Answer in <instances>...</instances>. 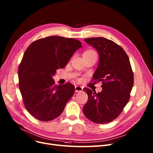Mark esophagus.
Instances as JSON below:
<instances>
[{
	"mask_svg": "<svg viewBox=\"0 0 153 153\" xmlns=\"http://www.w3.org/2000/svg\"><path fill=\"white\" fill-rule=\"evenodd\" d=\"M83 91V87L81 86H78L76 85L75 86V92H82Z\"/></svg>",
	"mask_w": 153,
	"mask_h": 153,
	"instance_id": "34e87169",
	"label": "esophagus"
}]
</instances>
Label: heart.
<instances>
[{
  "mask_svg": "<svg viewBox=\"0 0 153 153\" xmlns=\"http://www.w3.org/2000/svg\"><path fill=\"white\" fill-rule=\"evenodd\" d=\"M88 54H96V52H95L94 51H93V50H88V51H85V52H84L83 55Z\"/></svg>",
  "mask_w": 153,
  "mask_h": 153,
  "instance_id": "1",
  "label": "heart"
}]
</instances>
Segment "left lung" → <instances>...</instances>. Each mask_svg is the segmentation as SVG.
I'll return each mask as SVG.
<instances>
[{
	"label": "left lung",
	"instance_id": "1",
	"mask_svg": "<svg viewBox=\"0 0 153 153\" xmlns=\"http://www.w3.org/2000/svg\"><path fill=\"white\" fill-rule=\"evenodd\" d=\"M84 41L99 54V65L92 80L101 82L102 90L96 93L83 88L88 95L83 114L92 122L108 123L117 118L128 103L134 85V73L127 54L113 41L103 37L88 38Z\"/></svg>",
	"mask_w": 153,
	"mask_h": 153
}]
</instances>
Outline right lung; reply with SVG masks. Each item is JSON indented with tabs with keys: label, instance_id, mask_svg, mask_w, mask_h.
I'll return each instance as SVG.
<instances>
[{
	"label": "right lung",
	"instance_id": "right-lung-1",
	"mask_svg": "<svg viewBox=\"0 0 153 153\" xmlns=\"http://www.w3.org/2000/svg\"><path fill=\"white\" fill-rule=\"evenodd\" d=\"M81 47L75 39L51 36L33 42L26 49L18 68L19 88L26 109L36 119L51 121L63 111L75 86L69 82L55 85L52 76Z\"/></svg>",
	"mask_w": 153,
	"mask_h": 153
}]
</instances>
